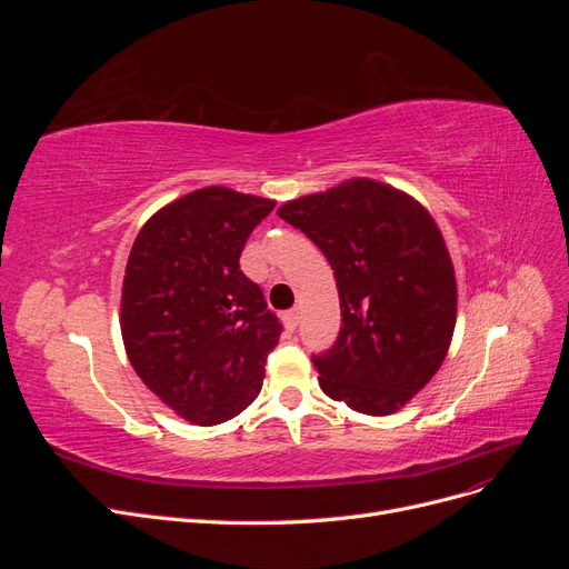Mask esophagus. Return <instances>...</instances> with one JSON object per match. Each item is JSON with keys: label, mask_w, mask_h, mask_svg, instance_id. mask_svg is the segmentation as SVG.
I'll use <instances>...</instances> for the list:
<instances>
[{"label": "esophagus", "mask_w": 569, "mask_h": 569, "mask_svg": "<svg viewBox=\"0 0 569 569\" xmlns=\"http://www.w3.org/2000/svg\"><path fill=\"white\" fill-rule=\"evenodd\" d=\"M282 322H284V327H287L289 332L297 330V325H299V311H297V308H291V311H284L282 313Z\"/></svg>", "instance_id": "obj_1"}]
</instances>
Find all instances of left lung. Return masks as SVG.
<instances>
[{
	"label": "left lung",
	"instance_id": "obj_1",
	"mask_svg": "<svg viewBox=\"0 0 569 569\" xmlns=\"http://www.w3.org/2000/svg\"><path fill=\"white\" fill-rule=\"evenodd\" d=\"M278 216L335 270L341 330L313 356L320 389L366 416L399 410L441 368L456 327V274L435 218L368 178L287 201Z\"/></svg>",
	"mask_w": 569,
	"mask_h": 569
}]
</instances>
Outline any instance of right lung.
I'll return each instance as SVG.
<instances>
[{
  "mask_svg": "<svg viewBox=\"0 0 569 569\" xmlns=\"http://www.w3.org/2000/svg\"><path fill=\"white\" fill-rule=\"evenodd\" d=\"M272 199L203 187L153 213L137 234L120 299L134 372L180 418L211 427L239 416L263 387L282 325L239 270Z\"/></svg>",
  "mask_w": 569,
  "mask_h": 569,
  "instance_id": "1",
  "label": "right lung"
}]
</instances>
